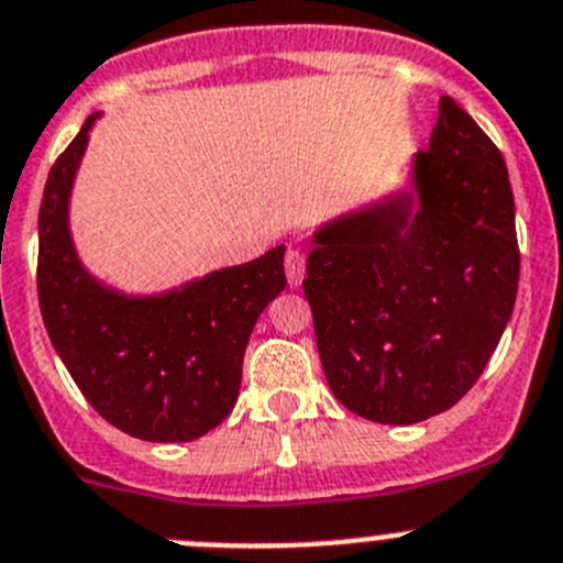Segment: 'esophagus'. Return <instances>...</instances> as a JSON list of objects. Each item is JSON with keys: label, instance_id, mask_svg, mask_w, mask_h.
Segmentation results:
<instances>
[{"label": "esophagus", "instance_id": "1", "mask_svg": "<svg viewBox=\"0 0 563 563\" xmlns=\"http://www.w3.org/2000/svg\"><path fill=\"white\" fill-rule=\"evenodd\" d=\"M284 271H287L289 287H298V284L303 282V274H306L303 254H300V252H287V257H284Z\"/></svg>", "mask_w": 563, "mask_h": 563}]
</instances>
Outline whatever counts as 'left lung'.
<instances>
[{"mask_svg":"<svg viewBox=\"0 0 563 563\" xmlns=\"http://www.w3.org/2000/svg\"><path fill=\"white\" fill-rule=\"evenodd\" d=\"M303 292L333 397L377 424H419L468 394L520 279L509 172L443 95L408 180L311 232Z\"/></svg>","mask_w":563,"mask_h":563,"instance_id":"8db88e82","label":"left lung"}]
</instances>
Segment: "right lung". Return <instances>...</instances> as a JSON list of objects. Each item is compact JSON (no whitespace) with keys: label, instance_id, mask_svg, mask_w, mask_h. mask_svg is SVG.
I'll list each match as a JSON object with an SVG mask.
<instances>
[{"label":"right lung","instance_id":"add662e5","mask_svg":"<svg viewBox=\"0 0 563 563\" xmlns=\"http://www.w3.org/2000/svg\"><path fill=\"white\" fill-rule=\"evenodd\" d=\"M98 117H87L43 191V322L76 386L109 424L139 441H197L235 408L254 322L287 284L284 246L158 292H125L98 279L70 230L76 175Z\"/></svg>","mask_w":563,"mask_h":563}]
</instances>
